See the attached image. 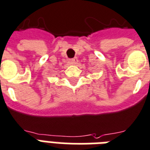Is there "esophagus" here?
I'll list each match as a JSON object with an SVG mask.
<instances>
[{
  "label": "esophagus",
  "mask_w": 150,
  "mask_h": 150,
  "mask_svg": "<svg viewBox=\"0 0 150 150\" xmlns=\"http://www.w3.org/2000/svg\"><path fill=\"white\" fill-rule=\"evenodd\" d=\"M77 63H78V59H77V58L71 59H69V64H71V65H75V64H76Z\"/></svg>",
  "instance_id": "esophagus-1"
}]
</instances>
